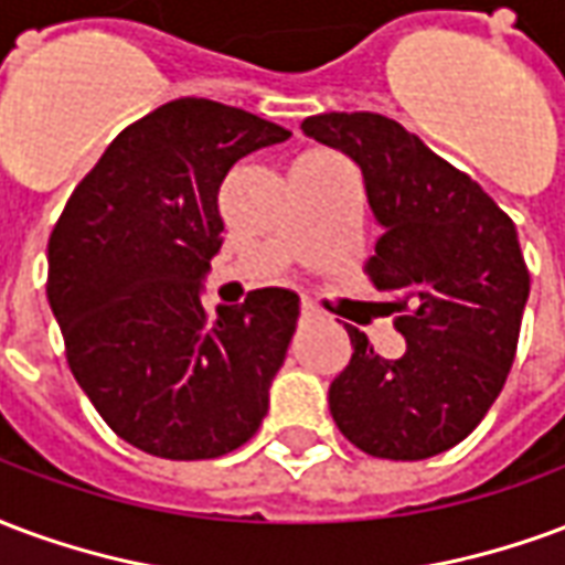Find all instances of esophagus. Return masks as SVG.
Masks as SVG:
<instances>
[{"instance_id":"obj_1","label":"esophagus","mask_w":565,"mask_h":565,"mask_svg":"<svg viewBox=\"0 0 565 565\" xmlns=\"http://www.w3.org/2000/svg\"><path fill=\"white\" fill-rule=\"evenodd\" d=\"M319 316V310L312 307L310 300H300V319H316Z\"/></svg>"}]
</instances>
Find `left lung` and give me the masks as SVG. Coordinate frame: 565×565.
Masks as SVG:
<instances>
[{"mask_svg":"<svg viewBox=\"0 0 565 565\" xmlns=\"http://www.w3.org/2000/svg\"><path fill=\"white\" fill-rule=\"evenodd\" d=\"M349 156L382 228L367 274L391 295L401 358L345 324L352 358L328 388L340 434L388 460H424L467 439L500 397L530 298L514 222L484 189L401 122L358 110L300 122Z\"/></svg>","mask_w":565,"mask_h":565,"instance_id":"8db88e82","label":"left lung"}]
</instances>
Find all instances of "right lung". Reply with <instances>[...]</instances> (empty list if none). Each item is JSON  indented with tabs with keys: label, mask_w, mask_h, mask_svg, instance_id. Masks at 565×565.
<instances>
[{
	"label": "right lung",
	"mask_w": 565,
	"mask_h": 565,
	"mask_svg": "<svg viewBox=\"0 0 565 565\" xmlns=\"http://www.w3.org/2000/svg\"><path fill=\"white\" fill-rule=\"evenodd\" d=\"M291 138L210 98H177L114 138L47 243V300L77 385L129 446L207 460L258 430L298 324V295L201 303L220 253L222 180Z\"/></svg>",
	"instance_id": "right-lung-1"
}]
</instances>
